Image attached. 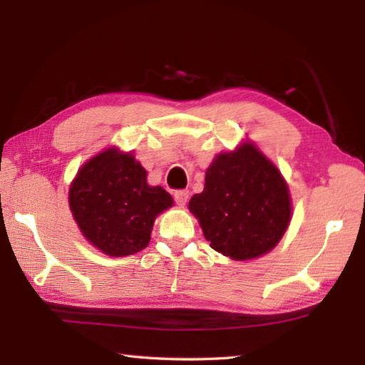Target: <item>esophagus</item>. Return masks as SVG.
<instances>
[{
    "label": "esophagus",
    "mask_w": 365,
    "mask_h": 365,
    "mask_svg": "<svg viewBox=\"0 0 365 365\" xmlns=\"http://www.w3.org/2000/svg\"><path fill=\"white\" fill-rule=\"evenodd\" d=\"M188 197H190V192L187 190H178V191L174 192L175 202H177V205H180V207H185V204L188 202Z\"/></svg>",
    "instance_id": "34e87169"
}]
</instances>
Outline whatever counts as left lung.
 I'll return each instance as SVG.
<instances>
[{
	"label": "left lung",
	"instance_id": "obj_1",
	"mask_svg": "<svg viewBox=\"0 0 365 365\" xmlns=\"http://www.w3.org/2000/svg\"><path fill=\"white\" fill-rule=\"evenodd\" d=\"M204 237L234 260L267 254L289 227L292 202L279 169L251 143L220 153L205 173V187L190 200Z\"/></svg>",
	"mask_w": 365,
	"mask_h": 365
}]
</instances>
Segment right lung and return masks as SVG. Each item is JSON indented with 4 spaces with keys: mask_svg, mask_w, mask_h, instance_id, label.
Here are the masks:
<instances>
[{
    "mask_svg": "<svg viewBox=\"0 0 365 365\" xmlns=\"http://www.w3.org/2000/svg\"><path fill=\"white\" fill-rule=\"evenodd\" d=\"M173 204L168 191L147 185L145 169L133 155L115 147L84 163L68 190L81 234L111 257L143 251L155 218Z\"/></svg>",
    "mask_w": 365,
    "mask_h": 365,
    "instance_id": "1",
    "label": "right lung"
}]
</instances>
